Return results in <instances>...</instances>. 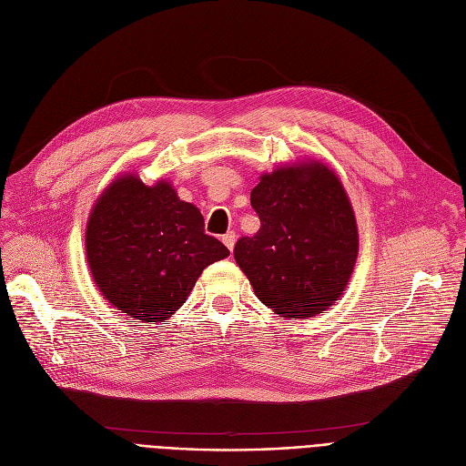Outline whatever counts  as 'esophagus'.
Segmentation results:
<instances>
[{"label": "esophagus", "mask_w": 466, "mask_h": 466, "mask_svg": "<svg viewBox=\"0 0 466 466\" xmlns=\"http://www.w3.org/2000/svg\"><path fill=\"white\" fill-rule=\"evenodd\" d=\"M223 243L227 246V249H234V243H236V234L234 232H227L225 236H223Z\"/></svg>", "instance_id": "obj_1"}]
</instances>
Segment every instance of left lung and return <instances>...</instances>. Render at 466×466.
<instances>
[{
	"label": "left lung",
	"mask_w": 466,
	"mask_h": 466,
	"mask_svg": "<svg viewBox=\"0 0 466 466\" xmlns=\"http://www.w3.org/2000/svg\"><path fill=\"white\" fill-rule=\"evenodd\" d=\"M260 228L238 239L236 264L257 299L287 319L329 309L351 279L359 230L339 177L317 158L262 174L251 190Z\"/></svg>",
	"instance_id": "left-lung-1"
}]
</instances>
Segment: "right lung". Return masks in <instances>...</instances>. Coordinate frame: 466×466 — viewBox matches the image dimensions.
Wrapping results in <instances>:
<instances>
[{
  "instance_id": "add662e5",
  "label": "right lung",
  "mask_w": 466,
  "mask_h": 466,
  "mask_svg": "<svg viewBox=\"0 0 466 466\" xmlns=\"http://www.w3.org/2000/svg\"><path fill=\"white\" fill-rule=\"evenodd\" d=\"M85 249L102 297L137 321L164 323L188 299L204 268L230 251L204 232V217L174 185L115 177L86 220Z\"/></svg>"
}]
</instances>
